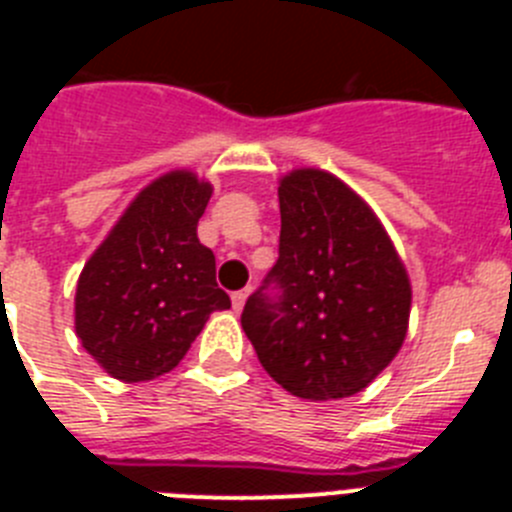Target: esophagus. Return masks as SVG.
Instances as JSON below:
<instances>
[{"mask_svg": "<svg viewBox=\"0 0 512 512\" xmlns=\"http://www.w3.org/2000/svg\"><path fill=\"white\" fill-rule=\"evenodd\" d=\"M248 295H251V287L238 289V292H233V297H230V302H233V310H235V312H241V310H243V305H246Z\"/></svg>", "mask_w": 512, "mask_h": 512, "instance_id": "obj_1", "label": "esophagus"}]
</instances>
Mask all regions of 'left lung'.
<instances>
[{"label":"left lung","mask_w":512,"mask_h":512,"mask_svg":"<svg viewBox=\"0 0 512 512\" xmlns=\"http://www.w3.org/2000/svg\"><path fill=\"white\" fill-rule=\"evenodd\" d=\"M279 212V259L248 297L243 330L289 395L310 402L356 395L408 336V271L372 207L328 171L284 174ZM269 283L280 289L277 298Z\"/></svg>","instance_id":"obj_1"}]
</instances>
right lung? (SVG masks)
Here are the masks:
<instances>
[{
  "label": "right lung",
  "mask_w": 512,
  "mask_h": 512,
  "mask_svg": "<svg viewBox=\"0 0 512 512\" xmlns=\"http://www.w3.org/2000/svg\"><path fill=\"white\" fill-rule=\"evenodd\" d=\"M212 184L174 169L135 194L76 282L81 346L120 382L171 372L230 297L215 282V253L197 238Z\"/></svg>",
  "instance_id": "add662e5"
}]
</instances>
